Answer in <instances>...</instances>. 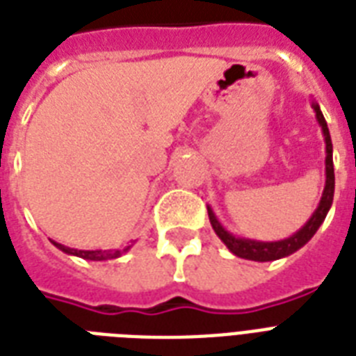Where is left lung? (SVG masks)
Returning a JSON list of instances; mask_svg holds the SVG:
<instances>
[{
  "mask_svg": "<svg viewBox=\"0 0 356 356\" xmlns=\"http://www.w3.org/2000/svg\"><path fill=\"white\" fill-rule=\"evenodd\" d=\"M312 108L316 113V120L321 125V131H323V136H325V188H323V195H321L320 205L314 211V214L310 216V220L305 223L303 227L299 229L298 233H293L290 238H284V240H279V242H257V240H249V238H236L233 234L225 231L222 227V223L218 222L216 214L212 212L211 207L209 209V220H211V225L214 229V233L220 236L225 245L229 248V251L240 259L248 260H257V262H270V260L282 259V257H288V254L296 253L298 249H301L305 243L309 242L310 238L314 236L316 231L320 229V225L325 220L327 212L332 205V197H334V166H332V142L331 134H329V127H327V122L323 118V114L320 111V105L318 103H312Z\"/></svg>",
  "mask_w": 356,
  "mask_h": 356,
  "instance_id": "left-lung-1",
  "label": "left lung"
}]
</instances>
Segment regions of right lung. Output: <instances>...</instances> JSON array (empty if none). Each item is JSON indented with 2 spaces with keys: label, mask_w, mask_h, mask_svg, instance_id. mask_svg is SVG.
Wrapping results in <instances>:
<instances>
[{
  "label": "right lung",
  "mask_w": 356,
  "mask_h": 356,
  "mask_svg": "<svg viewBox=\"0 0 356 356\" xmlns=\"http://www.w3.org/2000/svg\"><path fill=\"white\" fill-rule=\"evenodd\" d=\"M51 242H53V240H51ZM53 245H57V248L60 249V251H64V253L75 254V257H81V259H85V260L118 259V257H122L123 253H127L129 249H131V245H127V248H123V249H105V251L97 249V251H83V249L66 248V245H63V243H57V242H53Z\"/></svg>",
  "instance_id": "obj_1"
}]
</instances>
